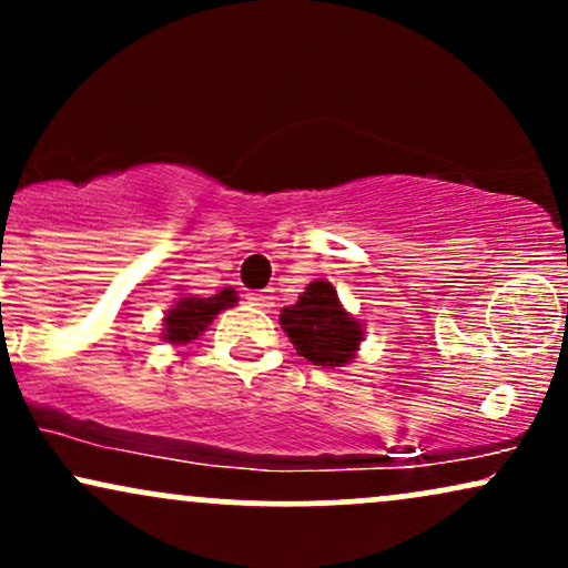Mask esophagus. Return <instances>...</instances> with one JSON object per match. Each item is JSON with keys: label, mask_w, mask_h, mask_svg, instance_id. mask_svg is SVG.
I'll list each match as a JSON object with an SVG mask.
<instances>
[{"label": "esophagus", "mask_w": 568, "mask_h": 568, "mask_svg": "<svg viewBox=\"0 0 568 568\" xmlns=\"http://www.w3.org/2000/svg\"><path fill=\"white\" fill-rule=\"evenodd\" d=\"M247 302H251L253 306H258V310H270V306H275V293L272 291L251 293V296H247Z\"/></svg>", "instance_id": "esophagus-1"}]
</instances>
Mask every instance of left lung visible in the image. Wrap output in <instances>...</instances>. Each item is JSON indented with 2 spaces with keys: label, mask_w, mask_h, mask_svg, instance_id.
<instances>
[{
  "label": "left lung",
  "mask_w": 568,
  "mask_h": 568,
  "mask_svg": "<svg viewBox=\"0 0 568 568\" xmlns=\"http://www.w3.org/2000/svg\"><path fill=\"white\" fill-rule=\"evenodd\" d=\"M280 325L298 355L323 368L347 366L363 342V323L344 310L325 280L310 283L296 304L283 306Z\"/></svg>",
  "instance_id": "left-lung-1"
}]
</instances>
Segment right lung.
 Returning a JSON list of instances; mask_svg holds the SVG:
<instances>
[{"label":"right lung","mask_w":568,"mask_h":568,"mask_svg":"<svg viewBox=\"0 0 568 568\" xmlns=\"http://www.w3.org/2000/svg\"><path fill=\"white\" fill-rule=\"evenodd\" d=\"M237 304V291L234 288H224L216 296L207 298H197V296H184L179 298L171 310H168L165 321V338L168 344H189L194 342L207 325L213 323V317L219 315L221 310H230V306Z\"/></svg>","instance_id":"right-lung-1"}]
</instances>
